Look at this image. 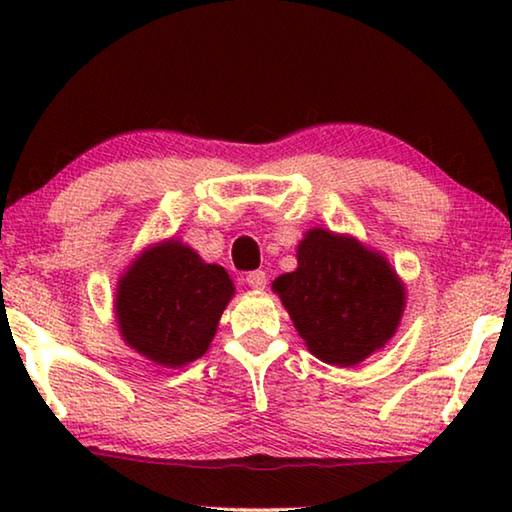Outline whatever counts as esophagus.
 Segmentation results:
<instances>
[{
    "label": "esophagus",
    "mask_w": 512,
    "mask_h": 512,
    "mask_svg": "<svg viewBox=\"0 0 512 512\" xmlns=\"http://www.w3.org/2000/svg\"><path fill=\"white\" fill-rule=\"evenodd\" d=\"M246 282H248V287H250V289L262 291V289L266 287L268 277H266V273H264V271H250V273L246 275Z\"/></svg>",
    "instance_id": "1"
}]
</instances>
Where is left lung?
<instances>
[{
	"instance_id": "8db88e82",
	"label": "left lung",
	"mask_w": 512,
	"mask_h": 512,
	"mask_svg": "<svg viewBox=\"0 0 512 512\" xmlns=\"http://www.w3.org/2000/svg\"><path fill=\"white\" fill-rule=\"evenodd\" d=\"M273 289L309 352L341 368L379 350L404 311V289L384 257L320 228L307 232L298 268Z\"/></svg>"
}]
</instances>
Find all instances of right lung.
Returning <instances> with one entry per match:
<instances>
[{
    "instance_id": "add662e5",
    "label": "right lung",
    "mask_w": 512,
    "mask_h": 512,
    "mask_svg": "<svg viewBox=\"0 0 512 512\" xmlns=\"http://www.w3.org/2000/svg\"><path fill=\"white\" fill-rule=\"evenodd\" d=\"M232 293L225 268L205 264L180 241H167L146 250L119 280L121 336L146 359L180 368L210 348Z\"/></svg>"
}]
</instances>
